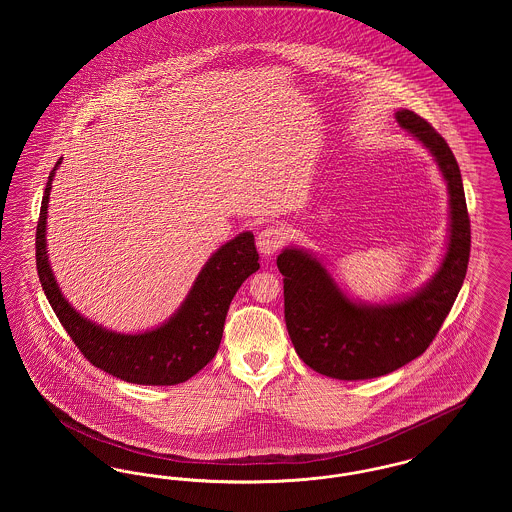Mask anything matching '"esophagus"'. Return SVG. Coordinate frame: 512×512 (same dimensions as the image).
Returning <instances> with one entry per match:
<instances>
[{
  "instance_id": "1",
  "label": "esophagus",
  "mask_w": 512,
  "mask_h": 512,
  "mask_svg": "<svg viewBox=\"0 0 512 512\" xmlns=\"http://www.w3.org/2000/svg\"><path fill=\"white\" fill-rule=\"evenodd\" d=\"M284 244H286V232L278 226H267L257 236V249L265 257L274 255Z\"/></svg>"
}]
</instances>
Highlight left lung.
I'll use <instances>...</instances> for the list:
<instances>
[{"label":"left lung","mask_w":512,"mask_h":512,"mask_svg":"<svg viewBox=\"0 0 512 512\" xmlns=\"http://www.w3.org/2000/svg\"><path fill=\"white\" fill-rule=\"evenodd\" d=\"M395 121L438 163L449 194V236L436 274L416 292L391 303L351 299L313 253L286 247L276 265L284 276V317L299 359L336 380L390 374L420 357L461 292L470 257V219L453 151L409 109Z\"/></svg>","instance_id":"8db88e82"}]
</instances>
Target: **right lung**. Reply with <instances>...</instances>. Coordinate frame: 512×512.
Segmentation results:
<instances>
[{
  "label": "right lung",
  "mask_w": 512,
  "mask_h": 512,
  "mask_svg": "<svg viewBox=\"0 0 512 512\" xmlns=\"http://www.w3.org/2000/svg\"><path fill=\"white\" fill-rule=\"evenodd\" d=\"M59 165L61 159L49 172L36 228V268L53 313L82 355L103 372L140 386H174L190 380L215 357L230 301L245 280L259 270L253 234L242 232L220 245L197 274L184 303L161 326L142 334L107 330L74 309L49 267V192Z\"/></svg>",
  "instance_id": "obj_1"
}]
</instances>
